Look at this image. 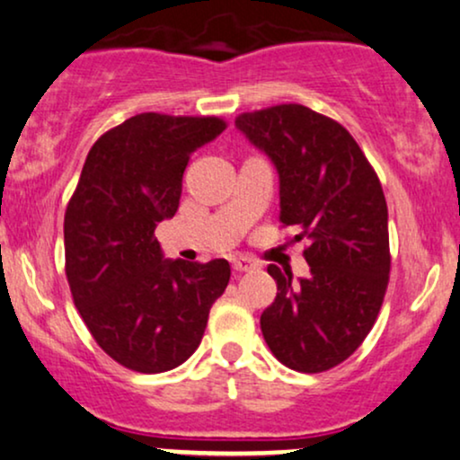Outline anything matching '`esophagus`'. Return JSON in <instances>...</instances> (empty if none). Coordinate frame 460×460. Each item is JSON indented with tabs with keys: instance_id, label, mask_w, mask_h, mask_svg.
Listing matches in <instances>:
<instances>
[{
	"instance_id": "34e87169",
	"label": "esophagus",
	"mask_w": 460,
	"mask_h": 460,
	"mask_svg": "<svg viewBox=\"0 0 460 460\" xmlns=\"http://www.w3.org/2000/svg\"><path fill=\"white\" fill-rule=\"evenodd\" d=\"M231 266H234L235 272H248V270H255L257 263L248 260V257H234V260H231Z\"/></svg>"
}]
</instances>
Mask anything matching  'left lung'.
I'll return each instance as SVG.
<instances>
[{
    "label": "left lung",
    "mask_w": 460,
    "mask_h": 460,
    "mask_svg": "<svg viewBox=\"0 0 460 460\" xmlns=\"http://www.w3.org/2000/svg\"><path fill=\"white\" fill-rule=\"evenodd\" d=\"M279 172L283 226L307 240L311 274L292 281L274 263L277 298L261 314L272 355L318 374L346 361L372 331L389 283L387 200L361 146L329 116L281 103L235 119Z\"/></svg>",
    "instance_id": "obj_1"
}]
</instances>
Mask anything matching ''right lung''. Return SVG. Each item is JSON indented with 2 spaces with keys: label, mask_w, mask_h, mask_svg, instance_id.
Returning <instances> with one entry per match:
<instances>
[{
  "label": "right lung",
  "mask_w": 460,
  "mask_h": 460,
  "mask_svg": "<svg viewBox=\"0 0 460 460\" xmlns=\"http://www.w3.org/2000/svg\"><path fill=\"white\" fill-rule=\"evenodd\" d=\"M225 129L218 116H131L94 142L66 205L73 303L105 355L134 372L181 366L229 283L226 260H164L155 237L177 212L190 155Z\"/></svg>",
  "instance_id": "right-lung-1"
}]
</instances>
